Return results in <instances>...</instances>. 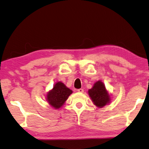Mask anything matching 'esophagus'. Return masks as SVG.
I'll return each mask as SVG.
<instances>
[{
  "label": "esophagus",
  "mask_w": 149,
  "mask_h": 149,
  "mask_svg": "<svg viewBox=\"0 0 149 149\" xmlns=\"http://www.w3.org/2000/svg\"><path fill=\"white\" fill-rule=\"evenodd\" d=\"M77 91H78L79 93H84V89H82V88H79V89L77 90Z\"/></svg>",
  "instance_id": "34e87169"
}]
</instances>
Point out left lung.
<instances>
[{"label":"left lung","instance_id":"8db88e82","mask_svg":"<svg viewBox=\"0 0 149 149\" xmlns=\"http://www.w3.org/2000/svg\"><path fill=\"white\" fill-rule=\"evenodd\" d=\"M88 94L93 102L99 108H102L109 103L111 99L103 82H96L93 88L88 90Z\"/></svg>","mask_w":149,"mask_h":149}]
</instances>
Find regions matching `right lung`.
Masks as SVG:
<instances>
[{
    "label": "right lung",
    "instance_id": "obj_1",
    "mask_svg": "<svg viewBox=\"0 0 149 149\" xmlns=\"http://www.w3.org/2000/svg\"><path fill=\"white\" fill-rule=\"evenodd\" d=\"M72 93V91L68 88L61 82H57L54 88L47 95V100L52 107L55 109L60 108Z\"/></svg>",
    "mask_w": 149,
    "mask_h": 149
}]
</instances>
